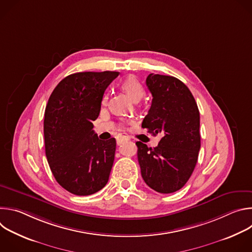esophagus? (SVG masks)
Returning <instances> with one entry per match:
<instances>
[{
    "mask_svg": "<svg viewBox=\"0 0 252 252\" xmlns=\"http://www.w3.org/2000/svg\"><path fill=\"white\" fill-rule=\"evenodd\" d=\"M127 140H129V137L127 135H122V136H120L118 138L117 142H118V145H122V143H124V142H126Z\"/></svg>",
    "mask_w": 252,
    "mask_h": 252,
    "instance_id": "1",
    "label": "esophagus"
}]
</instances>
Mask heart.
Segmentation results:
<instances>
[{
    "label": "heart",
    "instance_id": "heart-1",
    "mask_svg": "<svg viewBox=\"0 0 252 252\" xmlns=\"http://www.w3.org/2000/svg\"><path fill=\"white\" fill-rule=\"evenodd\" d=\"M121 89L126 93V94L133 100L138 101L140 100L143 95L146 94V90L143 88L142 84L134 77V76H128L126 79H124L121 84ZM107 99L106 94H103L102 96V102H105Z\"/></svg>",
    "mask_w": 252,
    "mask_h": 252
}]
</instances>
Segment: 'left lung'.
Instances as JSON below:
<instances>
[{
	"instance_id": "obj_1",
	"label": "left lung",
	"mask_w": 252,
	"mask_h": 252,
	"mask_svg": "<svg viewBox=\"0 0 252 252\" xmlns=\"http://www.w3.org/2000/svg\"><path fill=\"white\" fill-rule=\"evenodd\" d=\"M147 86L153 101L141 127L162 137L154 149L136 141L137 159L145 183L158 192L171 193L188 183L196 165L199 111L189 88L174 77L150 74Z\"/></svg>"
}]
</instances>
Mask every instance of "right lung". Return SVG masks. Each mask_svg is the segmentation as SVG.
I'll return each mask as SVG.
<instances>
[{"label": "right lung", "mask_w": 252, "mask_h": 252, "mask_svg": "<svg viewBox=\"0 0 252 252\" xmlns=\"http://www.w3.org/2000/svg\"><path fill=\"white\" fill-rule=\"evenodd\" d=\"M119 71L69 75L53 91L45 111L46 156L58 184L76 195H90L109 181L117 142L101 140L93 122L106 88Z\"/></svg>", "instance_id": "add662e5"}]
</instances>
